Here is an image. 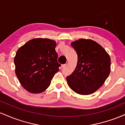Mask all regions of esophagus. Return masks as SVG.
<instances>
[{"instance_id":"esophagus-1","label":"esophagus","mask_w":125,"mask_h":125,"mask_svg":"<svg viewBox=\"0 0 125 125\" xmlns=\"http://www.w3.org/2000/svg\"><path fill=\"white\" fill-rule=\"evenodd\" d=\"M66 66V64H62V65L61 66V67H62V68H64V67H65Z\"/></svg>"}]
</instances>
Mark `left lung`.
<instances>
[{
    "label": "left lung",
    "instance_id": "left-lung-1",
    "mask_svg": "<svg viewBox=\"0 0 125 125\" xmlns=\"http://www.w3.org/2000/svg\"><path fill=\"white\" fill-rule=\"evenodd\" d=\"M71 46L77 55V65L66 81L81 95L94 94L104 84L110 72V58L104 49L92 39H79Z\"/></svg>",
    "mask_w": 125,
    "mask_h": 125
}]
</instances>
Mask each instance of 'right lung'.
I'll return each mask as SVG.
<instances>
[{
	"label": "right lung",
	"instance_id": "1",
	"mask_svg": "<svg viewBox=\"0 0 125 125\" xmlns=\"http://www.w3.org/2000/svg\"><path fill=\"white\" fill-rule=\"evenodd\" d=\"M56 42L49 39L35 38L18 49L14 58L15 73L20 83L31 94L48 89L59 71Z\"/></svg>",
	"mask_w": 125,
	"mask_h": 125
}]
</instances>
